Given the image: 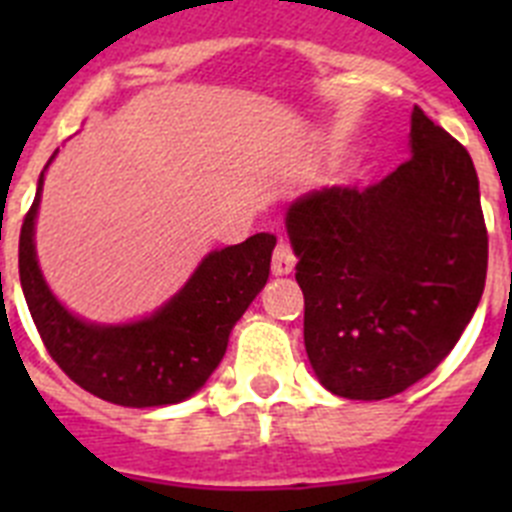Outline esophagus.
Returning <instances> with one entry per match:
<instances>
[{
    "label": "esophagus",
    "mask_w": 512,
    "mask_h": 512,
    "mask_svg": "<svg viewBox=\"0 0 512 512\" xmlns=\"http://www.w3.org/2000/svg\"><path fill=\"white\" fill-rule=\"evenodd\" d=\"M295 253H292V248L287 246L284 241L277 243V248H274V256H271V271L277 274V277H287V274H292L295 271Z\"/></svg>",
    "instance_id": "obj_1"
}]
</instances>
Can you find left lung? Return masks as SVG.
Listing matches in <instances>:
<instances>
[{
    "mask_svg": "<svg viewBox=\"0 0 512 512\" xmlns=\"http://www.w3.org/2000/svg\"><path fill=\"white\" fill-rule=\"evenodd\" d=\"M405 164L287 207L305 348L325 390L384 400L431 374L477 310L487 228L472 156L420 107Z\"/></svg>",
    "mask_w": 512,
    "mask_h": 512,
    "instance_id": "obj_1",
    "label": "left lung"
}]
</instances>
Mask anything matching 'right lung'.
<instances>
[{
  "mask_svg": "<svg viewBox=\"0 0 512 512\" xmlns=\"http://www.w3.org/2000/svg\"><path fill=\"white\" fill-rule=\"evenodd\" d=\"M45 169L20 230V284L48 354L79 387L122 408H164L192 397L223 361L230 330L264 289L277 238L256 233L210 251L187 284L146 318L92 323L66 310L40 271L35 217Z\"/></svg>",
  "mask_w": 512,
  "mask_h": 512,
  "instance_id": "add662e5",
  "label": "right lung"
}]
</instances>
